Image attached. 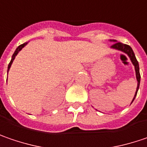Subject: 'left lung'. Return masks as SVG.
I'll use <instances>...</instances> for the list:
<instances>
[{"label":"left lung","mask_w":147,"mask_h":147,"mask_svg":"<svg viewBox=\"0 0 147 147\" xmlns=\"http://www.w3.org/2000/svg\"><path fill=\"white\" fill-rule=\"evenodd\" d=\"M112 48L116 49H118V50H121V51H122V52L126 53V54L129 56V58H130V59H131V63H133V65L135 66L136 79H137V88H136V93H135V96H134L133 100H132V102H133V101H134V99H135V98H136L137 91H138V89H139L140 80H141V75H140V72H139V64H138V62H137V60H136L135 54H134V52H133L132 49L128 45L122 44V43H121V42H117V43H115L114 45H112Z\"/></svg>","instance_id":"obj_1"}]
</instances>
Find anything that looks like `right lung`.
<instances>
[{"instance_id": "add662e5", "label": "right lung", "mask_w": 147, "mask_h": 147, "mask_svg": "<svg viewBox=\"0 0 147 147\" xmlns=\"http://www.w3.org/2000/svg\"><path fill=\"white\" fill-rule=\"evenodd\" d=\"M26 43H24V44H22V45H19L18 47H17V49H16V51H15V53L13 54V55H12V58H11V62H10V63H9V65H8V71H9V69H10V68H11V63H12V62H13V60H14V59H15V57L16 56V55L19 53V51H20L21 49H22V48H24L25 46H26Z\"/></svg>"}]
</instances>
